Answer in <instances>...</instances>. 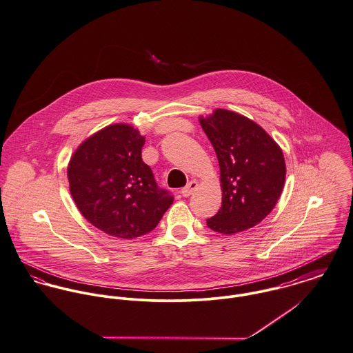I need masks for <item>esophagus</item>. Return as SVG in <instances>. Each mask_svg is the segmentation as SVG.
I'll list each match as a JSON object with an SVG mask.
<instances>
[{
    "label": "esophagus",
    "instance_id": "obj_1",
    "mask_svg": "<svg viewBox=\"0 0 353 353\" xmlns=\"http://www.w3.org/2000/svg\"><path fill=\"white\" fill-rule=\"evenodd\" d=\"M198 189V182L196 181H192L190 183H188L182 190H181V194L183 195V196H189V195H192V192H195Z\"/></svg>",
    "mask_w": 353,
    "mask_h": 353
}]
</instances>
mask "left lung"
I'll return each instance as SVG.
<instances>
[{
  "label": "left lung",
  "mask_w": 353,
  "mask_h": 353,
  "mask_svg": "<svg viewBox=\"0 0 353 353\" xmlns=\"http://www.w3.org/2000/svg\"><path fill=\"white\" fill-rule=\"evenodd\" d=\"M199 123L216 151L223 189V205L206 224L233 234L261 223L283 190L282 150L256 123L230 110L217 109Z\"/></svg>",
  "instance_id": "1"
}]
</instances>
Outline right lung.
I'll list each match as a JSON object with an SVG mask.
<instances>
[{"label":"right lung","instance_id":"right-lung-1","mask_svg":"<svg viewBox=\"0 0 353 353\" xmlns=\"http://www.w3.org/2000/svg\"><path fill=\"white\" fill-rule=\"evenodd\" d=\"M144 143V136L130 125H109L85 140L68 164L77 208L110 236L133 239L150 233L174 202L141 159Z\"/></svg>","mask_w":353,"mask_h":353}]
</instances>
